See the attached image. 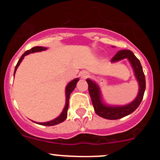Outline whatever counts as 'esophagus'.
Wrapping results in <instances>:
<instances>
[{
    "mask_svg": "<svg viewBox=\"0 0 160 160\" xmlns=\"http://www.w3.org/2000/svg\"><path fill=\"white\" fill-rule=\"evenodd\" d=\"M89 73L87 71H82L80 73V77L82 78H87L89 77Z\"/></svg>",
    "mask_w": 160,
    "mask_h": 160,
    "instance_id": "34e87169",
    "label": "esophagus"
}]
</instances>
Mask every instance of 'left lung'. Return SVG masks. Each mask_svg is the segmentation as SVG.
<instances>
[{"mask_svg":"<svg viewBox=\"0 0 160 160\" xmlns=\"http://www.w3.org/2000/svg\"><path fill=\"white\" fill-rule=\"evenodd\" d=\"M124 58H128L131 63L135 73V77L138 82L139 85V91L137 98L135 101L130 103L129 105L124 106V107H107L102 102L100 99L99 89L97 85L90 79H87L88 83V90L90 93V98L92 101V104L94 106V111L98 115H99L102 118L106 119H118V118H123L138 108L139 104L141 103L143 98L144 91L146 88V81H145V75L142 71V66L140 62L135 56V54L131 50H121L118 51L116 54L111 59V62H118Z\"/></svg>","mask_w":160,"mask_h":160,"instance_id":"8db88e82","label":"left lung"}]
</instances>
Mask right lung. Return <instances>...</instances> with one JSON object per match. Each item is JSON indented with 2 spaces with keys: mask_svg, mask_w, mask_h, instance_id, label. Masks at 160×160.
Segmentation results:
<instances>
[{
  "mask_svg": "<svg viewBox=\"0 0 160 160\" xmlns=\"http://www.w3.org/2000/svg\"><path fill=\"white\" fill-rule=\"evenodd\" d=\"M46 49V48L42 47V46H35V47H32V49H29V50H27L26 52L22 54V56L21 57V58L19 59L18 61V64H17L16 67H15V70H14V74H15V72H16L17 69H18V66L20 65V63L22 62V61L23 60L24 57H25V55L29 54V53H34V52H40L42 51V50H45ZM78 81V78H76L73 81L70 82L69 84L67 85V87L66 88V106H65V108L63 110L62 113L57 118H55V119L52 120V121H49V122H39L40 125H43V126H54L57 125V124L61 123V122H62L64 120H66V117H67V111H68V107H69V98H70V95L71 94V92L73 90V89L75 88L76 84H77Z\"/></svg>",
  "mask_w": 160,
  "mask_h": 160,
  "instance_id": "right-lung-1",
  "label": "right lung"
}]
</instances>
